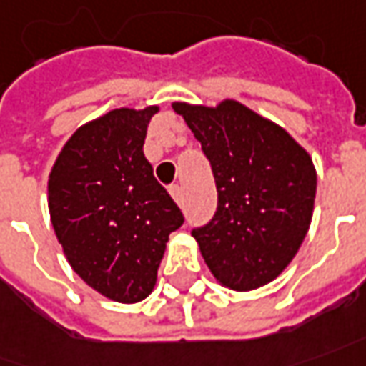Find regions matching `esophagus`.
Returning <instances> with one entry per match:
<instances>
[{
    "label": "esophagus",
    "mask_w": 366,
    "mask_h": 366,
    "mask_svg": "<svg viewBox=\"0 0 366 366\" xmlns=\"http://www.w3.org/2000/svg\"><path fill=\"white\" fill-rule=\"evenodd\" d=\"M170 196H172L176 204H182V188L180 186H172L170 188Z\"/></svg>",
    "instance_id": "1"
}]
</instances>
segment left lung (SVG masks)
Segmentation results:
<instances>
[{
  "mask_svg": "<svg viewBox=\"0 0 366 366\" xmlns=\"http://www.w3.org/2000/svg\"><path fill=\"white\" fill-rule=\"evenodd\" d=\"M212 164L218 210L196 228L206 267L238 292L272 282L308 232L317 196L312 158L282 126L236 99L174 102Z\"/></svg>",
  "mask_w": 366,
  "mask_h": 366,
  "instance_id": "left-lung-1",
  "label": "left lung"
}]
</instances>
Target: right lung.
Masks as SVG:
<instances>
[{
  "mask_svg": "<svg viewBox=\"0 0 366 366\" xmlns=\"http://www.w3.org/2000/svg\"><path fill=\"white\" fill-rule=\"evenodd\" d=\"M158 110L118 108L86 122L47 178L49 218L69 267L102 297L124 305L154 290L168 236L184 222L142 150Z\"/></svg>",
  "mask_w": 366,
  "mask_h": 366,
  "instance_id": "obj_1",
  "label": "right lung"
}]
</instances>
